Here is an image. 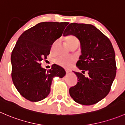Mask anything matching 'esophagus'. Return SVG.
<instances>
[{
  "label": "esophagus",
  "instance_id": "34e87169",
  "mask_svg": "<svg viewBox=\"0 0 125 125\" xmlns=\"http://www.w3.org/2000/svg\"><path fill=\"white\" fill-rule=\"evenodd\" d=\"M65 71H66V73H68L71 72V70H67V69H66V70H65Z\"/></svg>",
  "mask_w": 125,
  "mask_h": 125
}]
</instances>
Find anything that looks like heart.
I'll list each match as a JSON object with an SVG mask.
<instances>
[{"instance_id": "obj_1", "label": "heart", "mask_w": 125, "mask_h": 125, "mask_svg": "<svg viewBox=\"0 0 125 125\" xmlns=\"http://www.w3.org/2000/svg\"><path fill=\"white\" fill-rule=\"evenodd\" d=\"M66 42L70 48H77L80 43V41L77 37L74 35H68L66 37ZM57 42H55L52 46L51 49L53 50ZM75 62L73 57H59L55 60V63L64 68H69Z\"/></svg>"}]
</instances>
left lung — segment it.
I'll use <instances>...</instances> for the list:
<instances>
[{"instance_id":"obj_1","label":"left lung","mask_w":125,"mask_h":125,"mask_svg":"<svg viewBox=\"0 0 125 125\" xmlns=\"http://www.w3.org/2000/svg\"><path fill=\"white\" fill-rule=\"evenodd\" d=\"M73 35L81 45L79 60L76 66L88 76L74 72L77 77L76 85L69 90L74 101L82 105L97 103L111 90L115 77L117 66L115 51L111 41L100 30L91 24L71 23L63 35Z\"/></svg>"}]
</instances>
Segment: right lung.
<instances>
[{
  "mask_svg": "<svg viewBox=\"0 0 125 125\" xmlns=\"http://www.w3.org/2000/svg\"><path fill=\"white\" fill-rule=\"evenodd\" d=\"M68 22H43L23 32L11 55V78L21 95L32 102L41 101L51 92L52 79L66 73L54 64L50 70L41 67V62L50 52L52 44L60 38Z\"/></svg>",
  "mask_w": 125,
  "mask_h": 125,
  "instance_id": "obj_1",
  "label": "right lung"
}]
</instances>
